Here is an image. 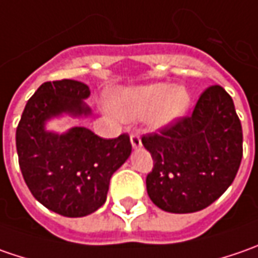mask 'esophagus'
<instances>
[{"label":"esophagus","instance_id":"34e87169","mask_svg":"<svg viewBox=\"0 0 258 258\" xmlns=\"http://www.w3.org/2000/svg\"><path fill=\"white\" fill-rule=\"evenodd\" d=\"M131 144L134 146V149H139L142 146V141H141V136L138 134L131 135Z\"/></svg>","mask_w":258,"mask_h":258}]
</instances>
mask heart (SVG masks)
I'll list each match as a JSON object with an SVG mask.
<instances>
[{
	"instance_id": "b5f03b06",
	"label": "heart",
	"mask_w": 258,
	"mask_h": 258,
	"mask_svg": "<svg viewBox=\"0 0 258 258\" xmlns=\"http://www.w3.org/2000/svg\"><path fill=\"white\" fill-rule=\"evenodd\" d=\"M191 97L183 86L166 83L138 86L119 90L112 96L114 113L126 120L149 116L155 127H164L181 119L189 107Z\"/></svg>"
}]
</instances>
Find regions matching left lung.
Segmentation results:
<instances>
[{
    "mask_svg": "<svg viewBox=\"0 0 258 258\" xmlns=\"http://www.w3.org/2000/svg\"><path fill=\"white\" fill-rule=\"evenodd\" d=\"M142 144L154 159L146 176L152 203L166 213L201 211L233 183L243 158V129L231 96L215 85L191 116L178 119Z\"/></svg>",
    "mask_w": 258,
    "mask_h": 258,
    "instance_id": "left-lung-1",
    "label": "left lung"
}]
</instances>
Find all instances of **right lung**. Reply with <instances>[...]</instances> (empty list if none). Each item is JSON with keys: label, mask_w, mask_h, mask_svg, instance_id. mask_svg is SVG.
<instances>
[{"label": "right lung", "mask_w": 258, "mask_h": 258, "mask_svg": "<svg viewBox=\"0 0 258 258\" xmlns=\"http://www.w3.org/2000/svg\"><path fill=\"white\" fill-rule=\"evenodd\" d=\"M89 86L77 80L45 82L27 102L17 127L20 169L33 197L63 217H86L106 201L110 178L131 156L126 134L103 139L75 126L64 134L45 129L61 114L90 116Z\"/></svg>", "instance_id": "add662e5"}]
</instances>
